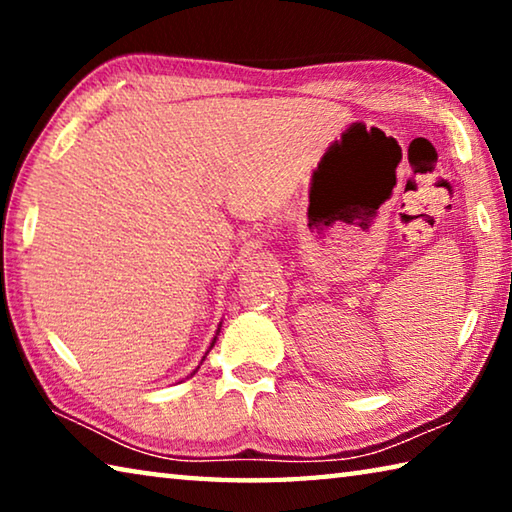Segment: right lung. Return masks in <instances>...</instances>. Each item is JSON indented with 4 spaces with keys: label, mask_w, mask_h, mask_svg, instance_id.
<instances>
[{
    "label": "right lung",
    "mask_w": 512,
    "mask_h": 512,
    "mask_svg": "<svg viewBox=\"0 0 512 512\" xmlns=\"http://www.w3.org/2000/svg\"><path fill=\"white\" fill-rule=\"evenodd\" d=\"M219 332H221V323H219V327H216V334H214V339H212V343H210V348H207V352H210L212 348H214V343H216V339H219ZM207 352H205V357H207ZM205 357L201 359V363L205 361ZM201 363H198V368H201ZM198 368L192 372V375H196V372H198ZM192 375H189V377H192Z\"/></svg>",
    "instance_id": "obj_1"
}]
</instances>
